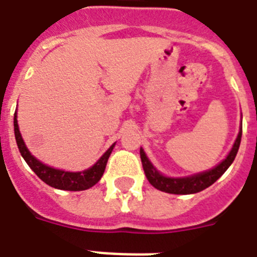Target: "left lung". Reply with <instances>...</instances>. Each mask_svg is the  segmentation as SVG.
<instances>
[{
    "mask_svg": "<svg viewBox=\"0 0 257 257\" xmlns=\"http://www.w3.org/2000/svg\"><path fill=\"white\" fill-rule=\"evenodd\" d=\"M240 140L241 131L237 135L236 141L233 144L232 149H231L230 154L226 157V160H223L218 166L208 170V172L199 173V174L186 177V178H169V177L162 176L161 173L157 172L153 165L150 164L143 149H140V157H141V162H143L145 176H147L148 181H149L152 186L169 194H194L199 193L206 187L211 186L212 183L215 182L218 178H220L223 173L230 168V165L232 164L235 157H236L237 150L240 147Z\"/></svg>",
    "mask_w": 257,
    "mask_h": 257,
    "instance_id": "left-lung-1",
    "label": "left lung"
}]
</instances>
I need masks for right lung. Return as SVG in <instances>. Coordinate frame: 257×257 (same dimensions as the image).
Wrapping results in <instances>:
<instances>
[{
  "label": "right lung",
  "instance_id": "1",
  "mask_svg": "<svg viewBox=\"0 0 257 257\" xmlns=\"http://www.w3.org/2000/svg\"><path fill=\"white\" fill-rule=\"evenodd\" d=\"M14 135H16V141L20 149L21 156L24 157L27 165L30 166L31 170L39 177L45 183L49 186L55 187L59 190H68V191H81V190H87L92 187L93 185L99 182L101 176H103L105 166H107L108 158H109L112 149H113L114 144L109 149L103 154V157L100 158L99 161L93 165L92 168L87 169L84 172L79 173H71L63 172V170H58V169L50 168L47 165L42 164L38 161L34 156L27 150L25 145L24 140L21 137L20 129H18V122H17V113L14 114Z\"/></svg>",
  "mask_w": 257,
  "mask_h": 257
}]
</instances>
